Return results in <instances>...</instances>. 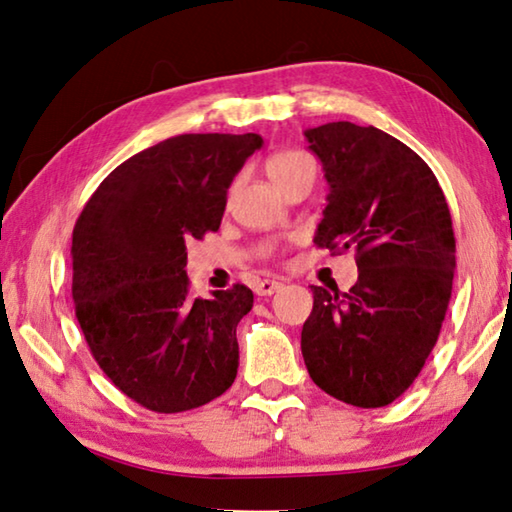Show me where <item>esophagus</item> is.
Here are the masks:
<instances>
[{
  "label": "esophagus",
  "instance_id": "obj_1",
  "mask_svg": "<svg viewBox=\"0 0 512 512\" xmlns=\"http://www.w3.org/2000/svg\"><path fill=\"white\" fill-rule=\"evenodd\" d=\"M282 288V282H277V280H262V282H257V286H255V293L257 295H273V293H277Z\"/></svg>",
  "mask_w": 512,
  "mask_h": 512
}]
</instances>
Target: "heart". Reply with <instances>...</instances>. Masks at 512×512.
<instances>
[{"instance_id": "heart-1", "label": "heart", "mask_w": 512, "mask_h": 512, "mask_svg": "<svg viewBox=\"0 0 512 512\" xmlns=\"http://www.w3.org/2000/svg\"><path fill=\"white\" fill-rule=\"evenodd\" d=\"M306 167H313V161L309 154H304L300 150H282L275 152L271 159L266 161V172L271 176V181L282 188L284 183H288L293 176L300 174Z\"/></svg>"}]
</instances>
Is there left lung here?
I'll list each match as a JSON object with an SVG mask.
<instances>
[{
  "label": "left lung",
  "instance_id": "obj_1",
  "mask_svg": "<svg viewBox=\"0 0 512 512\" xmlns=\"http://www.w3.org/2000/svg\"><path fill=\"white\" fill-rule=\"evenodd\" d=\"M329 183L315 244L356 248L347 293L311 286L302 356L313 383L356 407L407 392L439 340L454 280L448 201L427 163L376 127L340 120L304 132Z\"/></svg>",
  "mask_w": 512,
  "mask_h": 512
}]
</instances>
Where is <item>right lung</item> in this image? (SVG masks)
Here are the masks:
<instances>
[{
    "mask_svg": "<svg viewBox=\"0 0 512 512\" xmlns=\"http://www.w3.org/2000/svg\"><path fill=\"white\" fill-rule=\"evenodd\" d=\"M259 134H181L120 163L73 228L76 318L100 369L159 414L215 401L235 383L237 324L253 291L192 300L190 239L217 232L228 188Z\"/></svg>",
    "mask_w": 512,
    "mask_h": 512,
    "instance_id": "1",
    "label": "right lung"
}]
</instances>
